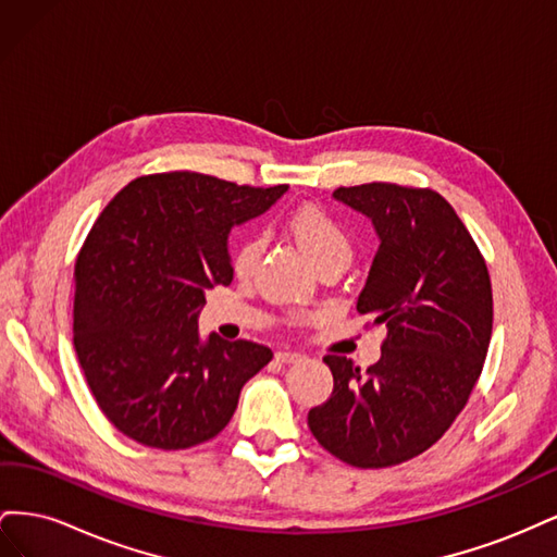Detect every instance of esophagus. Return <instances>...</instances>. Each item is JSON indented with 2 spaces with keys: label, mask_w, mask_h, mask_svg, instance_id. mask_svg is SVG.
<instances>
[{
  "label": "esophagus",
  "mask_w": 557,
  "mask_h": 557,
  "mask_svg": "<svg viewBox=\"0 0 557 557\" xmlns=\"http://www.w3.org/2000/svg\"><path fill=\"white\" fill-rule=\"evenodd\" d=\"M299 360H305V352H297V350H276V362L290 364V362H299Z\"/></svg>",
  "instance_id": "34e87169"
}]
</instances>
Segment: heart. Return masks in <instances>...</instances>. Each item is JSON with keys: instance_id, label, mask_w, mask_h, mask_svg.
<instances>
[{"instance_id": "obj_1", "label": "heart", "mask_w": 557, "mask_h": 557, "mask_svg": "<svg viewBox=\"0 0 557 557\" xmlns=\"http://www.w3.org/2000/svg\"><path fill=\"white\" fill-rule=\"evenodd\" d=\"M288 232L295 239L297 248L305 252V258L315 267L327 264H346L352 258V242L348 237L346 227L336 221L334 215L318 207H301L290 213L288 218ZM264 242L262 237H248L239 244L234 252V274L239 278H248L260 262Z\"/></svg>"}]
</instances>
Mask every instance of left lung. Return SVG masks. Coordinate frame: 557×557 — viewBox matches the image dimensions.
I'll list each match as a JSON object with an SVG mask.
<instances>
[{"instance_id":"obj_1","label":"left lung","mask_w":557,"mask_h":557,"mask_svg":"<svg viewBox=\"0 0 557 557\" xmlns=\"http://www.w3.org/2000/svg\"><path fill=\"white\" fill-rule=\"evenodd\" d=\"M334 199L379 234L358 311L387 336L364 372L344 356L323 358L334 391L309 411V428L346 465L393 467L440 442L474 391L493 334L491 274L440 193L364 183Z\"/></svg>"}]
</instances>
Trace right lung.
<instances>
[{"label":"right lung","mask_w":557,"mask_h":557,"mask_svg":"<svg viewBox=\"0 0 557 557\" xmlns=\"http://www.w3.org/2000/svg\"><path fill=\"white\" fill-rule=\"evenodd\" d=\"M288 185L250 188L197 172L139 176L99 213L74 267V348L109 423L150 448L209 442L272 350L199 339L205 293L230 285L227 237Z\"/></svg>","instance_id":"obj_1"}]
</instances>
